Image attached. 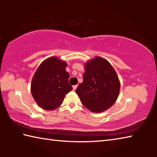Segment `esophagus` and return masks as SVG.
I'll list each match as a JSON object with an SVG mask.
<instances>
[{
    "label": "esophagus",
    "instance_id": "1",
    "mask_svg": "<svg viewBox=\"0 0 157 157\" xmlns=\"http://www.w3.org/2000/svg\"><path fill=\"white\" fill-rule=\"evenodd\" d=\"M77 87H78V84H76V85H74V86H73V89L74 91H75V90H76Z\"/></svg>",
    "mask_w": 157,
    "mask_h": 157
}]
</instances>
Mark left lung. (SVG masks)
I'll return each instance as SVG.
<instances>
[{
	"label": "left lung",
	"instance_id": "1",
	"mask_svg": "<svg viewBox=\"0 0 157 157\" xmlns=\"http://www.w3.org/2000/svg\"><path fill=\"white\" fill-rule=\"evenodd\" d=\"M119 91L120 82L113 66L108 61L97 57L85 64L83 82L75 93L85 107L100 113L114 104Z\"/></svg>",
	"mask_w": 157,
	"mask_h": 157
}]
</instances>
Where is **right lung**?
<instances>
[{
    "label": "right lung",
    "mask_w": 157,
    "mask_h": 157,
    "mask_svg": "<svg viewBox=\"0 0 157 157\" xmlns=\"http://www.w3.org/2000/svg\"><path fill=\"white\" fill-rule=\"evenodd\" d=\"M67 63L57 57H50L42 62L32 80V95L39 107L53 110L62 104L65 95L73 90L68 83Z\"/></svg>",
    "instance_id": "right-lung-1"
}]
</instances>
